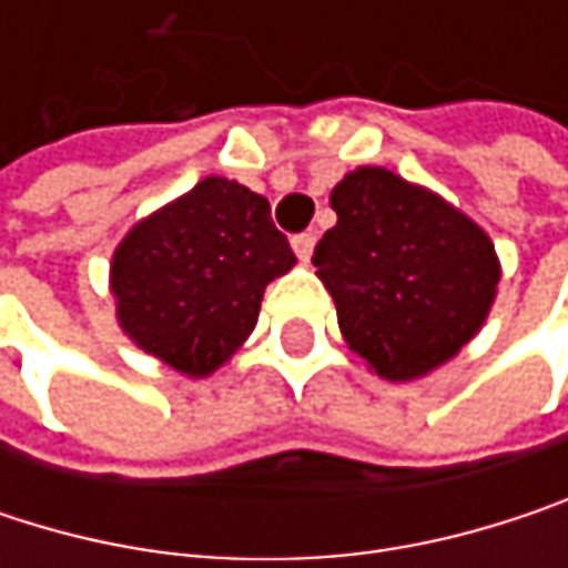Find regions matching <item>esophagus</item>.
Segmentation results:
<instances>
[{
  "instance_id": "esophagus-1",
  "label": "esophagus",
  "mask_w": 568,
  "mask_h": 568,
  "mask_svg": "<svg viewBox=\"0 0 568 568\" xmlns=\"http://www.w3.org/2000/svg\"><path fill=\"white\" fill-rule=\"evenodd\" d=\"M292 250H295V256H298L302 263H308V260H312V250H315V233H298V236H292Z\"/></svg>"
}]
</instances>
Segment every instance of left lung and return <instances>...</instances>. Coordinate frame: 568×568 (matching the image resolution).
Returning a JSON list of instances; mask_svg holds the SVG:
<instances>
[{
  "label": "left lung",
  "mask_w": 568,
  "mask_h": 568,
  "mask_svg": "<svg viewBox=\"0 0 568 568\" xmlns=\"http://www.w3.org/2000/svg\"><path fill=\"white\" fill-rule=\"evenodd\" d=\"M338 223L315 246L345 345L385 382H417L484 328L500 256L440 193L385 168L348 171L328 196Z\"/></svg>",
  "instance_id": "8db88e82"
}]
</instances>
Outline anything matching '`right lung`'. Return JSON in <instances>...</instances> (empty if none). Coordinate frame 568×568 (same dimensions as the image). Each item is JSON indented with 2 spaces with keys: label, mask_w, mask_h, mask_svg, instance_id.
I'll use <instances>...</instances> for the list:
<instances>
[{
  "label": "right lung",
  "mask_w": 568,
  "mask_h": 568,
  "mask_svg": "<svg viewBox=\"0 0 568 568\" xmlns=\"http://www.w3.org/2000/svg\"><path fill=\"white\" fill-rule=\"evenodd\" d=\"M295 266L270 200L203 176L138 220L111 256L121 332L186 378H206L253 335L263 292Z\"/></svg>",
  "instance_id": "right-lung-1"
}]
</instances>
